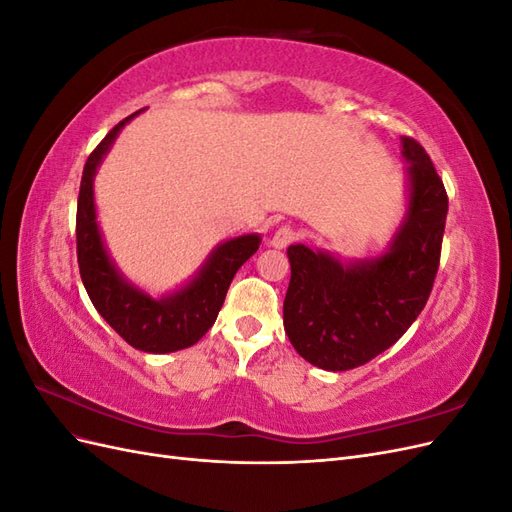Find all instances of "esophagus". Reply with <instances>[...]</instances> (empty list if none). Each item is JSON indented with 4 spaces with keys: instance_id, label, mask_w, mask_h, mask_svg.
Here are the masks:
<instances>
[{
    "instance_id": "34e87169",
    "label": "esophagus",
    "mask_w": 512,
    "mask_h": 512,
    "mask_svg": "<svg viewBox=\"0 0 512 512\" xmlns=\"http://www.w3.org/2000/svg\"><path fill=\"white\" fill-rule=\"evenodd\" d=\"M294 239H297V232H294L290 226H282L273 232L271 245L277 247V250H284V247H288Z\"/></svg>"
}]
</instances>
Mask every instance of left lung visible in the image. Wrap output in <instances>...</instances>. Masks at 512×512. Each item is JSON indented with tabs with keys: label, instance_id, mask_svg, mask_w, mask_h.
Segmentation results:
<instances>
[{
	"label": "left lung",
	"instance_id": "obj_1",
	"mask_svg": "<svg viewBox=\"0 0 512 512\" xmlns=\"http://www.w3.org/2000/svg\"><path fill=\"white\" fill-rule=\"evenodd\" d=\"M408 211L382 256L342 262L329 252L288 247L284 329L305 361L346 371L391 348L423 312L440 265L448 196L427 151L401 136Z\"/></svg>",
	"mask_w": 512,
	"mask_h": 512
}]
</instances>
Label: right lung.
Returning a JSON list of instances; mask_svg holds the SVG:
<instances>
[{"mask_svg":"<svg viewBox=\"0 0 512 512\" xmlns=\"http://www.w3.org/2000/svg\"><path fill=\"white\" fill-rule=\"evenodd\" d=\"M138 113L141 111L119 121L85 162L79 207H76V256H79L81 280L98 314L132 348L166 354L194 346L213 327L232 277L247 258L256 254L260 237L243 235L220 243L190 284L162 299L149 297L119 273L106 252L98 228L94 177L121 128Z\"/></svg>","mask_w":512,"mask_h":512,"instance_id":"add662e5","label":"right lung"}]
</instances>
